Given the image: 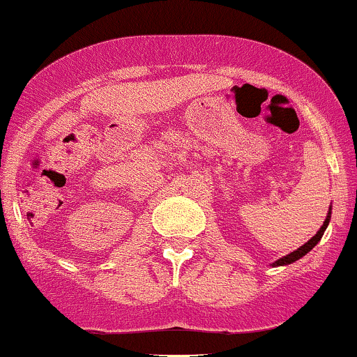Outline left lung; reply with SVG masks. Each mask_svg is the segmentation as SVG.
I'll list each match as a JSON object with an SVG mask.
<instances>
[{
  "mask_svg": "<svg viewBox=\"0 0 357 357\" xmlns=\"http://www.w3.org/2000/svg\"><path fill=\"white\" fill-rule=\"evenodd\" d=\"M330 210H332V207H330ZM330 210H328V215H327V219H325L324 226L318 229L317 234H314L313 238L310 239V241L305 243V245H303L301 248H298V250H294V251H292V253L286 255V257H282V258H280V260L273 261V267H279V265H289V264H292V261H296V260H299V258L305 257L307 251H311L314 246L318 245V241H320V239H321V236H324L325 229H327L328 222H330Z\"/></svg>",
  "mask_w": 357,
  "mask_h": 357,
  "instance_id": "8db88e82",
  "label": "left lung"
}]
</instances>
